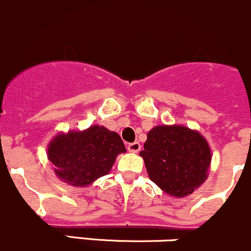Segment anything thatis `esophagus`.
I'll return each instance as SVG.
<instances>
[{
    "instance_id": "esophagus-1",
    "label": "esophagus",
    "mask_w": 251,
    "mask_h": 251,
    "mask_svg": "<svg viewBox=\"0 0 251 251\" xmlns=\"http://www.w3.org/2000/svg\"><path fill=\"white\" fill-rule=\"evenodd\" d=\"M127 149L130 152H133V154H136V152H138L139 150H141V144L138 143V142H134V143H131L127 146Z\"/></svg>"
}]
</instances>
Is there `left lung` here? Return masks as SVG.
Listing matches in <instances>:
<instances>
[{"mask_svg": "<svg viewBox=\"0 0 251 251\" xmlns=\"http://www.w3.org/2000/svg\"><path fill=\"white\" fill-rule=\"evenodd\" d=\"M139 155L150 180L176 199L189 196L207 180L212 161L207 139L176 124L152 127Z\"/></svg>", "mask_w": 251, "mask_h": 251, "instance_id": "left-lung-1", "label": "left lung"}]
</instances>
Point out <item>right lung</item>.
Listing matches in <instances>:
<instances>
[{
    "label": "right lung",
    "instance_id": "obj_1",
    "mask_svg": "<svg viewBox=\"0 0 251 251\" xmlns=\"http://www.w3.org/2000/svg\"><path fill=\"white\" fill-rule=\"evenodd\" d=\"M123 152L126 148L120 136L100 125L55 134L47 148L55 176L75 188L91 185L109 173L117 156Z\"/></svg>",
    "mask_w": 251,
    "mask_h": 251
}]
</instances>
